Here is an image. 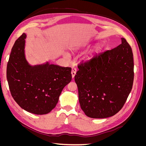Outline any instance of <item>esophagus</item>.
Here are the masks:
<instances>
[{
    "label": "esophagus",
    "mask_w": 146,
    "mask_h": 146,
    "mask_svg": "<svg viewBox=\"0 0 146 146\" xmlns=\"http://www.w3.org/2000/svg\"><path fill=\"white\" fill-rule=\"evenodd\" d=\"M76 72H77V69L74 67L72 68V70H71V74H72V78H74L75 77V75L76 74Z\"/></svg>",
    "instance_id": "obj_1"
}]
</instances>
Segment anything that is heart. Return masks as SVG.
Returning a JSON list of instances; mask_svg holds the SVG:
<instances>
[{
	"label": "heart",
	"instance_id": "heart-1",
	"mask_svg": "<svg viewBox=\"0 0 146 146\" xmlns=\"http://www.w3.org/2000/svg\"><path fill=\"white\" fill-rule=\"evenodd\" d=\"M99 48H100V47H98V48H97V50H99Z\"/></svg>",
	"mask_w": 146,
	"mask_h": 146
}]
</instances>
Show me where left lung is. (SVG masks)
I'll return each mask as SVG.
<instances>
[{"mask_svg": "<svg viewBox=\"0 0 146 146\" xmlns=\"http://www.w3.org/2000/svg\"><path fill=\"white\" fill-rule=\"evenodd\" d=\"M110 50L78 64L75 76L82 110L91 118H106L123 107L133 86V52L124 38Z\"/></svg>", "mask_w": 146, "mask_h": 146, "instance_id": "1", "label": "left lung"}]
</instances>
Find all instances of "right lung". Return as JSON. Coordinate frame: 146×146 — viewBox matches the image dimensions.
Listing matches in <instances>:
<instances>
[{
  "mask_svg": "<svg viewBox=\"0 0 146 146\" xmlns=\"http://www.w3.org/2000/svg\"><path fill=\"white\" fill-rule=\"evenodd\" d=\"M23 33L11 48L7 78L13 98L25 111L35 114L50 112L64 87L72 80L71 68L46 64L31 66L24 55Z\"/></svg>",
  "mask_w": 146,
  "mask_h": 146,
  "instance_id": "1",
  "label": "right lung"
}]
</instances>
